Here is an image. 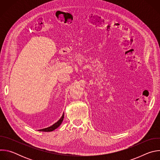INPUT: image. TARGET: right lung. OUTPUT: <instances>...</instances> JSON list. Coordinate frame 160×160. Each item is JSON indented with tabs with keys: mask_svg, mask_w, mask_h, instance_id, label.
I'll return each mask as SVG.
<instances>
[{
	"mask_svg": "<svg viewBox=\"0 0 160 160\" xmlns=\"http://www.w3.org/2000/svg\"><path fill=\"white\" fill-rule=\"evenodd\" d=\"M64 118V115H62V116L61 117V118L54 124H53L52 126L48 127V128H43L41 130H39V131H42V132H51L53 131L54 130H55L56 128H57L58 127H59V125L61 124L62 120Z\"/></svg>",
	"mask_w": 160,
	"mask_h": 160,
	"instance_id": "add662e5",
	"label": "right lung"
}]
</instances>
